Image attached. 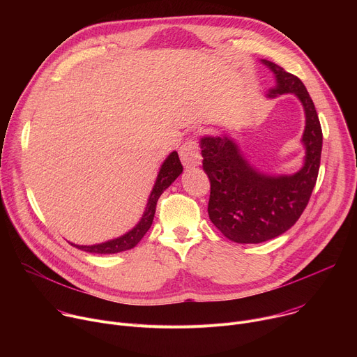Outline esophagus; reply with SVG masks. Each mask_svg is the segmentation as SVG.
Listing matches in <instances>:
<instances>
[{
  "label": "esophagus",
  "instance_id": "obj_1",
  "mask_svg": "<svg viewBox=\"0 0 357 357\" xmlns=\"http://www.w3.org/2000/svg\"><path fill=\"white\" fill-rule=\"evenodd\" d=\"M179 155L185 168H195L200 165L202 157H200L197 142L195 139H188L183 142L179 151Z\"/></svg>",
  "mask_w": 357,
  "mask_h": 357
}]
</instances>
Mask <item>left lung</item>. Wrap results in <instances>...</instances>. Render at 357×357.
Segmentation results:
<instances>
[{
	"label": "left lung",
	"mask_w": 357,
	"mask_h": 357,
	"mask_svg": "<svg viewBox=\"0 0 357 357\" xmlns=\"http://www.w3.org/2000/svg\"><path fill=\"white\" fill-rule=\"evenodd\" d=\"M261 63L275 77L267 97L291 93L303 107L302 168L291 175L260 172L227 134L203 135L199 142L203 171L211 181L209 218L229 240L241 244L271 240L296 223L317 183L322 152V128L307 87L281 66L266 59Z\"/></svg>",
	"instance_id": "obj_1"
}]
</instances>
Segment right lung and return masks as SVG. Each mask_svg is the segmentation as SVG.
<instances>
[{
    "instance_id": "1",
    "label": "right lung",
    "mask_w": 357,
    "mask_h": 357,
    "mask_svg": "<svg viewBox=\"0 0 357 357\" xmlns=\"http://www.w3.org/2000/svg\"><path fill=\"white\" fill-rule=\"evenodd\" d=\"M183 168L182 164L179 161L178 152L172 151L171 154L167 157V160L162 162L157 181L154 183V188H152L145 211L139 219V222L126 234L113 238V240H107L105 243H98V244H91V245H79V244H73L72 245L87 251V252H94V254H116V252H121V251H127L134 248L139 240L144 237V234L149 230L152 220H154V215H155V209H157V202L160 199V196L164 193L165 189H168L175 179L182 174Z\"/></svg>"
}]
</instances>
